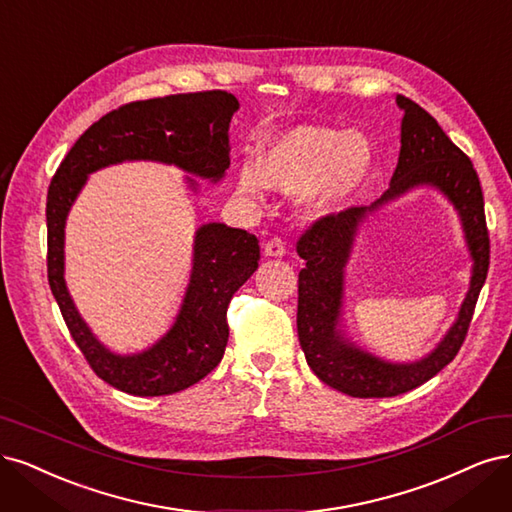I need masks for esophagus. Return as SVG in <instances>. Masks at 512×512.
I'll list each match as a JSON object with an SVG mask.
<instances>
[{"label": "esophagus", "mask_w": 512, "mask_h": 512, "mask_svg": "<svg viewBox=\"0 0 512 512\" xmlns=\"http://www.w3.org/2000/svg\"><path fill=\"white\" fill-rule=\"evenodd\" d=\"M286 254V241L281 237H273L264 243V256H284Z\"/></svg>", "instance_id": "1"}]
</instances>
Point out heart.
I'll list each match as a JSON object with an SVG mask.
<instances>
[{
  "label": "heart",
  "instance_id": "heart-1",
  "mask_svg": "<svg viewBox=\"0 0 512 512\" xmlns=\"http://www.w3.org/2000/svg\"><path fill=\"white\" fill-rule=\"evenodd\" d=\"M368 167L370 150L360 135L301 127L267 152L262 171L254 165L239 169V192L260 199L267 182L288 192L317 184V203L332 205L354 195L366 180Z\"/></svg>",
  "mask_w": 512,
  "mask_h": 512
}]
</instances>
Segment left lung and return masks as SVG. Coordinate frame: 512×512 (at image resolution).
<instances>
[{"mask_svg":"<svg viewBox=\"0 0 512 512\" xmlns=\"http://www.w3.org/2000/svg\"><path fill=\"white\" fill-rule=\"evenodd\" d=\"M396 101L404 110L402 146L390 188L370 207H347L320 216L296 241V252L305 260V269L298 273V341L313 373L334 390L354 398L407 394L440 373L466 341L474 307L489 271V231L477 169L424 108L402 95ZM417 183H434L461 211L475 258V273L461 317L446 341L417 365H385L347 346L333 330L340 308L342 267L355 226L365 211Z\"/></svg>","mask_w":512,"mask_h":512,"instance_id":"1","label":"left lung"}]
</instances>
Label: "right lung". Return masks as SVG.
<instances>
[{
    "mask_svg": "<svg viewBox=\"0 0 512 512\" xmlns=\"http://www.w3.org/2000/svg\"><path fill=\"white\" fill-rule=\"evenodd\" d=\"M239 101L226 91L180 93L131 101L93 122L72 146L48 188V284L69 334L93 373L120 392L167 396L195 385L214 370L228 343L226 311L233 294L258 269V237L205 224L195 243V267L178 322L167 337L139 356L120 358L105 351L67 294L63 281L65 216L86 175L120 161L150 158L173 163L203 178L220 180L228 161V122Z\"/></svg>",
    "mask_w": 512,
    "mask_h": 512,
    "instance_id": "add662e5",
    "label": "right lung"
}]
</instances>
